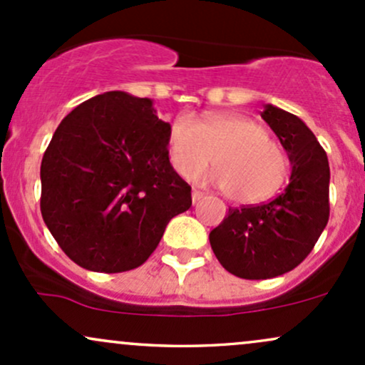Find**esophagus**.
I'll list each match as a JSON object with an SVG mask.
<instances>
[{
    "label": "esophagus",
    "instance_id": "1",
    "mask_svg": "<svg viewBox=\"0 0 365 365\" xmlns=\"http://www.w3.org/2000/svg\"><path fill=\"white\" fill-rule=\"evenodd\" d=\"M204 197V194H202V192L201 190H192V202H197V201H201V199Z\"/></svg>",
    "mask_w": 365,
    "mask_h": 365
}]
</instances>
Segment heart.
Returning <instances> with one entry per match:
<instances>
[{
  "instance_id": "1",
  "label": "heart",
  "mask_w": 365,
  "mask_h": 365,
  "mask_svg": "<svg viewBox=\"0 0 365 365\" xmlns=\"http://www.w3.org/2000/svg\"><path fill=\"white\" fill-rule=\"evenodd\" d=\"M211 157L215 170L199 174ZM168 158L180 176L215 183L230 201L241 204L272 197L289 175V158L268 137L267 128L227 112L207 114L199 123L187 114L175 118L168 130Z\"/></svg>"
}]
</instances>
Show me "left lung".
Segmentation results:
<instances>
[{
	"mask_svg": "<svg viewBox=\"0 0 365 365\" xmlns=\"http://www.w3.org/2000/svg\"><path fill=\"white\" fill-rule=\"evenodd\" d=\"M262 118L291 161L282 194L259 206L228 207L210 234L222 267L241 279H272L296 268L329 220V161L310 128L291 112L265 106Z\"/></svg>",
	"mask_w": 365,
	"mask_h": 365,
	"instance_id": "8db88e82",
	"label": "left lung"
}]
</instances>
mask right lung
Returning <instances> with one entry per match:
<instances>
[{
	"instance_id": "1",
	"label": "right lung",
	"mask_w": 365,
	"mask_h": 365,
	"mask_svg": "<svg viewBox=\"0 0 365 365\" xmlns=\"http://www.w3.org/2000/svg\"><path fill=\"white\" fill-rule=\"evenodd\" d=\"M150 98L107 91L69 112L41 161V215L74 263L119 274L147 262L192 206Z\"/></svg>"
}]
</instances>
